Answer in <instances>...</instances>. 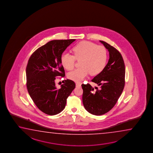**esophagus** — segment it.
Segmentation results:
<instances>
[{
	"label": "esophagus",
	"instance_id": "esophagus-1",
	"mask_svg": "<svg viewBox=\"0 0 153 153\" xmlns=\"http://www.w3.org/2000/svg\"><path fill=\"white\" fill-rule=\"evenodd\" d=\"M81 84L80 83H76V87H80Z\"/></svg>",
	"mask_w": 153,
	"mask_h": 153
}]
</instances>
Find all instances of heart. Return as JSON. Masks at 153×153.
Masks as SVG:
<instances>
[{
    "label": "heart",
    "instance_id": "b5f03b06",
    "mask_svg": "<svg viewBox=\"0 0 153 153\" xmlns=\"http://www.w3.org/2000/svg\"><path fill=\"white\" fill-rule=\"evenodd\" d=\"M74 56L68 53L62 54L60 60L64 68L68 71L74 68L75 59L80 61V68L68 74V78L75 82H80L91 73L97 75L104 70L107 61V51L105 47L88 41L81 42L72 49Z\"/></svg>",
    "mask_w": 153,
    "mask_h": 153
}]
</instances>
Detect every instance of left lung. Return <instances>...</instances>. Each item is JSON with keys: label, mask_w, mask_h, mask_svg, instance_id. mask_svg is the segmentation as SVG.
<instances>
[{"label": "left lung", "mask_w": 153, "mask_h": 153, "mask_svg": "<svg viewBox=\"0 0 153 153\" xmlns=\"http://www.w3.org/2000/svg\"><path fill=\"white\" fill-rule=\"evenodd\" d=\"M109 52V59L104 70L91 80L98 86L93 88L82 84V102L85 110L99 116L109 112L116 104L125 85V68L120 53L105 42L100 41Z\"/></svg>", "instance_id": "8db88e82"}]
</instances>
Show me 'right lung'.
Instances as JSON below:
<instances>
[{"label":"right lung","mask_w":153,"mask_h":153,"mask_svg":"<svg viewBox=\"0 0 153 153\" xmlns=\"http://www.w3.org/2000/svg\"><path fill=\"white\" fill-rule=\"evenodd\" d=\"M74 39L53 40L39 48L31 54L26 68L27 88L31 99L41 111L55 115L65 108L66 100L75 83L71 80L63 81L57 89L56 76H65L60 58Z\"/></svg>","instance_id":"add662e5"}]
</instances>
